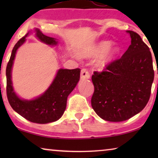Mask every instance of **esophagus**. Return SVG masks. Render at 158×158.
I'll return each instance as SVG.
<instances>
[{"label":"esophagus","instance_id":"1","mask_svg":"<svg viewBox=\"0 0 158 158\" xmlns=\"http://www.w3.org/2000/svg\"><path fill=\"white\" fill-rule=\"evenodd\" d=\"M81 78L82 80L90 78V73H88V71L86 69H82L81 73Z\"/></svg>","mask_w":158,"mask_h":158}]
</instances>
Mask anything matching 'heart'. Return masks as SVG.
<instances>
[{"label": "heart", "mask_w": 158, "mask_h": 158, "mask_svg": "<svg viewBox=\"0 0 158 158\" xmlns=\"http://www.w3.org/2000/svg\"><path fill=\"white\" fill-rule=\"evenodd\" d=\"M113 44L111 41H101L90 48L82 52V56L85 58H98L96 66L99 68H105L109 64L120 52V47Z\"/></svg>", "instance_id": "obj_1"}]
</instances>
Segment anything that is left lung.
I'll return each instance as SVG.
<instances>
[{"label":"left lung","instance_id":"1","mask_svg":"<svg viewBox=\"0 0 158 158\" xmlns=\"http://www.w3.org/2000/svg\"><path fill=\"white\" fill-rule=\"evenodd\" d=\"M131 44L122 55L101 73L94 72L91 106L97 115L113 122L139 113L150 99L154 80L152 55L139 34L127 31Z\"/></svg>","mask_w":158,"mask_h":158}]
</instances>
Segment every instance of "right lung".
Instances as JSON below:
<instances>
[{
    "instance_id": "obj_1",
    "label": "right lung",
    "mask_w": 158,
    "mask_h": 158,
    "mask_svg": "<svg viewBox=\"0 0 158 158\" xmlns=\"http://www.w3.org/2000/svg\"><path fill=\"white\" fill-rule=\"evenodd\" d=\"M35 36L40 42L49 46L58 44L55 38L47 36L40 29H34ZM31 34L29 31L15 44L6 67V93L10 106L19 115L29 122L47 124L60 119L66 109L68 96L77 85L80 80L81 69H59L52 83L42 95L31 100L21 98L14 91L11 80L12 68L18 49L26 42V38Z\"/></svg>"
}]
</instances>
